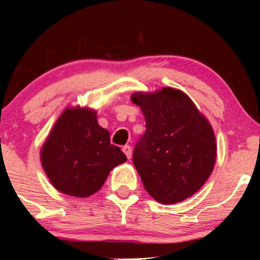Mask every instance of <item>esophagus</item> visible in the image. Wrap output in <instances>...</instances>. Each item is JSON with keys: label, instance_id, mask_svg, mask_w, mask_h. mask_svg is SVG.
<instances>
[{"label": "esophagus", "instance_id": "34e87169", "mask_svg": "<svg viewBox=\"0 0 260 260\" xmlns=\"http://www.w3.org/2000/svg\"><path fill=\"white\" fill-rule=\"evenodd\" d=\"M122 151H123V153H125V155H126V157H127V158L132 157V153H133L132 147H130V146H123Z\"/></svg>", "mask_w": 260, "mask_h": 260}]
</instances>
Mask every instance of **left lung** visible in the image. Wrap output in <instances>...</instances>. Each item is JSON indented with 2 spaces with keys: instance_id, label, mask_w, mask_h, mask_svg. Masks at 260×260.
Returning a JSON list of instances; mask_svg holds the SVG:
<instances>
[{
  "instance_id": "8db88e82",
  "label": "left lung",
  "mask_w": 260,
  "mask_h": 260,
  "mask_svg": "<svg viewBox=\"0 0 260 260\" xmlns=\"http://www.w3.org/2000/svg\"><path fill=\"white\" fill-rule=\"evenodd\" d=\"M146 133L138 142L133 162L144 189L162 204L180 203L201 189L216 162L213 128L181 89L164 87L134 92Z\"/></svg>"
}]
</instances>
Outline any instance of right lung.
Returning a JSON list of instances; mask_svg holds the SVG:
<instances>
[{"mask_svg":"<svg viewBox=\"0 0 260 260\" xmlns=\"http://www.w3.org/2000/svg\"><path fill=\"white\" fill-rule=\"evenodd\" d=\"M45 174L54 189L75 198H87L102 189L110 171L126 161L110 144L107 128L88 107H68L57 118L40 150Z\"/></svg>","mask_w":260,"mask_h":260,"instance_id":"1","label":"right lung"}]
</instances>
